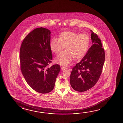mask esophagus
<instances>
[{
  "label": "esophagus",
  "mask_w": 123,
  "mask_h": 123,
  "mask_svg": "<svg viewBox=\"0 0 123 123\" xmlns=\"http://www.w3.org/2000/svg\"><path fill=\"white\" fill-rule=\"evenodd\" d=\"M67 69V68L65 67H61V69H62V70H65V69Z\"/></svg>",
  "instance_id": "34e87169"
}]
</instances>
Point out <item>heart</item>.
I'll return each instance as SVG.
<instances>
[{"mask_svg": "<svg viewBox=\"0 0 123 123\" xmlns=\"http://www.w3.org/2000/svg\"><path fill=\"white\" fill-rule=\"evenodd\" d=\"M90 38L86 34H80L71 31H65L59 36V38H53L50 41L52 52L59 54L66 47L67 50L57 56L55 61L63 66H67L73 58H82L87 52L90 45Z\"/></svg>", "mask_w": 123, "mask_h": 123, "instance_id": "1", "label": "heart"}]
</instances>
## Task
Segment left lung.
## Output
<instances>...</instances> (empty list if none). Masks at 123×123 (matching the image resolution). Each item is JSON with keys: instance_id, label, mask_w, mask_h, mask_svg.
Instances as JSON below:
<instances>
[{"instance_id": "8db88e82", "label": "left lung", "mask_w": 123, "mask_h": 123, "mask_svg": "<svg viewBox=\"0 0 123 123\" xmlns=\"http://www.w3.org/2000/svg\"><path fill=\"white\" fill-rule=\"evenodd\" d=\"M91 39L92 45L82 61L73 67L71 71L70 85L78 92L88 90L96 84L105 61V52L101 40L92 31Z\"/></svg>"}]
</instances>
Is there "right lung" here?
Instances as JSON below:
<instances>
[{"label": "right lung", "instance_id": "1", "mask_svg": "<svg viewBox=\"0 0 123 123\" xmlns=\"http://www.w3.org/2000/svg\"><path fill=\"white\" fill-rule=\"evenodd\" d=\"M50 33L44 28L34 29L26 35L20 50V68L26 82L33 89L42 94L54 88L61 66L52 62Z\"/></svg>", "mask_w": 123, "mask_h": 123}]
</instances>
